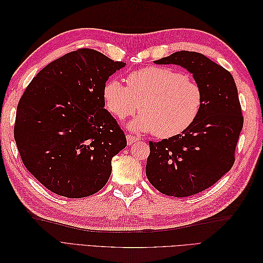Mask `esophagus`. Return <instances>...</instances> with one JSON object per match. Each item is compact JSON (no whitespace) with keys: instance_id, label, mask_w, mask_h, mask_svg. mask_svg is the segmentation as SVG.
<instances>
[{"instance_id":"1","label":"esophagus","mask_w":263,"mask_h":263,"mask_svg":"<svg viewBox=\"0 0 263 263\" xmlns=\"http://www.w3.org/2000/svg\"><path fill=\"white\" fill-rule=\"evenodd\" d=\"M126 138H127V144H128L129 146H130V145H133V144H135V142L139 140L137 137L133 136V135H127Z\"/></svg>"}]
</instances>
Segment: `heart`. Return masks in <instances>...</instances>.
Returning a JSON list of instances; mask_svg holds the SVG:
<instances>
[{"label": "heart", "instance_id": "heart-1", "mask_svg": "<svg viewBox=\"0 0 263 263\" xmlns=\"http://www.w3.org/2000/svg\"><path fill=\"white\" fill-rule=\"evenodd\" d=\"M127 86L109 79L103 100L115 117L124 119L141 112L128 123L129 129L171 138L189 129L201 113L204 94L200 84L169 67H147L127 76ZM140 106H138V104Z\"/></svg>", "mask_w": 263, "mask_h": 263}]
</instances>
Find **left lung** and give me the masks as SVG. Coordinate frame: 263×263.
Here are the masks:
<instances>
[{"instance_id":"1","label":"left lung","mask_w":263,"mask_h":263,"mask_svg":"<svg viewBox=\"0 0 263 263\" xmlns=\"http://www.w3.org/2000/svg\"><path fill=\"white\" fill-rule=\"evenodd\" d=\"M192 73L204 94L195 123L178 136L149 141L146 176L162 194L185 197L211 187L232 169L243 117L233 76L206 55L177 51L156 60Z\"/></svg>"}]
</instances>
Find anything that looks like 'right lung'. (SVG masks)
Instances as JSON below:
<instances>
[{
    "label": "right lung",
    "mask_w": 263,
    "mask_h": 263,
    "mask_svg": "<svg viewBox=\"0 0 263 263\" xmlns=\"http://www.w3.org/2000/svg\"><path fill=\"white\" fill-rule=\"evenodd\" d=\"M125 66L79 49L39 71L22 95L15 142L26 169L51 192L81 198L107 183L112 159L127 141L104 108L103 86Z\"/></svg>",
    "instance_id": "1"
}]
</instances>
